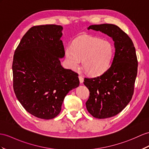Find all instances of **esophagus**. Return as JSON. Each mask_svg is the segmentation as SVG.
<instances>
[{
  "label": "esophagus",
  "mask_w": 149,
  "mask_h": 149,
  "mask_svg": "<svg viewBox=\"0 0 149 149\" xmlns=\"http://www.w3.org/2000/svg\"><path fill=\"white\" fill-rule=\"evenodd\" d=\"M79 82H80V83H83V81H84V78H83L81 75H79Z\"/></svg>",
  "instance_id": "obj_1"
}]
</instances>
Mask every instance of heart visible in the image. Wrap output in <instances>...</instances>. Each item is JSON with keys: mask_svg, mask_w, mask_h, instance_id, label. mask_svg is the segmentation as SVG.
Returning a JSON list of instances; mask_svg holds the SVG:
<instances>
[{"mask_svg": "<svg viewBox=\"0 0 149 149\" xmlns=\"http://www.w3.org/2000/svg\"><path fill=\"white\" fill-rule=\"evenodd\" d=\"M114 54L112 43L97 37L83 36L65 50L68 64L77 69L82 60V66L87 73L97 77L106 72L110 66Z\"/></svg>", "mask_w": 149, "mask_h": 149, "instance_id": "b5f03b06", "label": "heart"}]
</instances>
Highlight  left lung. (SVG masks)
<instances>
[{
	"mask_svg": "<svg viewBox=\"0 0 149 149\" xmlns=\"http://www.w3.org/2000/svg\"><path fill=\"white\" fill-rule=\"evenodd\" d=\"M87 29L102 32L114 42L115 54L110 68L99 77L85 78L83 82L90 91L87 111L98 119L111 118L132 100L138 68L135 48L128 35L116 25L94 24Z\"/></svg>",
	"mask_w": 149,
	"mask_h": 149,
	"instance_id": "left-lung-1",
	"label": "left lung"
}]
</instances>
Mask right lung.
<instances>
[{"mask_svg":"<svg viewBox=\"0 0 149 149\" xmlns=\"http://www.w3.org/2000/svg\"><path fill=\"white\" fill-rule=\"evenodd\" d=\"M63 30L56 24L33 26L14 52V93L25 110L40 119L57 116L64 97L79 84L78 74L61 64L65 55Z\"/></svg>","mask_w":149,"mask_h":149,"instance_id":"1","label":"right lung"}]
</instances>
